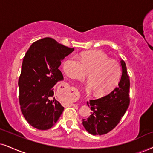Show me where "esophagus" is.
I'll list each match as a JSON object with an SVG mask.
<instances>
[{
	"label": "esophagus",
	"mask_w": 153,
	"mask_h": 153,
	"mask_svg": "<svg viewBox=\"0 0 153 153\" xmlns=\"http://www.w3.org/2000/svg\"><path fill=\"white\" fill-rule=\"evenodd\" d=\"M60 91H61L64 94H65L67 96L68 99H69V101H71V103L74 102L77 99L78 97V94L76 93V90L74 88H68L67 87L65 88H60ZM71 105H72V103H71Z\"/></svg>",
	"instance_id": "esophagus-1"
}]
</instances>
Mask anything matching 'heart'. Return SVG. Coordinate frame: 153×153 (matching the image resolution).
<instances>
[{"label": "heart", "instance_id": "heart-1", "mask_svg": "<svg viewBox=\"0 0 153 153\" xmlns=\"http://www.w3.org/2000/svg\"><path fill=\"white\" fill-rule=\"evenodd\" d=\"M64 72L71 79H83L88 72V91L97 96H105L118 86L121 76V68L118 62L110 59L101 51H89L78 58L69 55L62 62Z\"/></svg>", "mask_w": 153, "mask_h": 153}]
</instances>
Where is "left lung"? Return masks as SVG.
<instances>
[{
    "instance_id": "1",
    "label": "left lung",
    "mask_w": 153,
    "mask_h": 153,
    "mask_svg": "<svg viewBox=\"0 0 153 153\" xmlns=\"http://www.w3.org/2000/svg\"><path fill=\"white\" fill-rule=\"evenodd\" d=\"M121 78L118 86L110 94L99 99L87 101L92 111L89 117L82 119L84 128L90 134L104 135L114 128L129 106L130 80L125 62L120 59Z\"/></svg>"
}]
</instances>
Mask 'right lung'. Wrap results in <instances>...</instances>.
<instances>
[{"label":"right lung","instance_id":"add662e5","mask_svg":"<svg viewBox=\"0 0 153 153\" xmlns=\"http://www.w3.org/2000/svg\"><path fill=\"white\" fill-rule=\"evenodd\" d=\"M74 50L45 37L32 44L22 60L18 80L19 101L24 118L38 130L57 122L64 107L54 97L53 88L64 80L61 62Z\"/></svg>","mask_w":153,"mask_h":153}]
</instances>
